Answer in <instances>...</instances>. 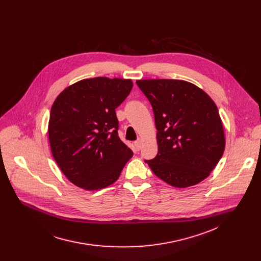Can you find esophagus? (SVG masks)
Returning a JSON list of instances; mask_svg holds the SVG:
<instances>
[{"mask_svg":"<svg viewBox=\"0 0 261 261\" xmlns=\"http://www.w3.org/2000/svg\"><path fill=\"white\" fill-rule=\"evenodd\" d=\"M142 145H143V141L142 140H138V141L135 142V147H136V149H138V150L141 149Z\"/></svg>","mask_w":261,"mask_h":261,"instance_id":"esophagus-1","label":"esophagus"}]
</instances>
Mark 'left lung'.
<instances>
[{
    "mask_svg": "<svg viewBox=\"0 0 261 261\" xmlns=\"http://www.w3.org/2000/svg\"><path fill=\"white\" fill-rule=\"evenodd\" d=\"M158 129V154L146 161L153 174L177 188L194 186L215 169L225 149L218 109L200 87L179 79H141Z\"/></svg>",
    "mask_w": 261,
    "mask_h": 261,
    "instance_id": "obj_1",
    "label": "left lung"
}]
</instances>
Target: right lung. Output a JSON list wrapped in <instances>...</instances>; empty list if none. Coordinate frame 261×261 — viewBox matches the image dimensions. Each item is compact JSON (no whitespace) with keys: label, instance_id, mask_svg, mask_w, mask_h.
Instances as JSON below:
<instances>
[{"label":"right lung","instance_id":"add662e5","mask_svg":"<svg viewBox=\"0 0 261 261\" xmlns=\"http://www.w3.org/2000/svg\"><path fill=\"white\" fill-rule=\"evenodd\" d=\"M132 79L94 77L67 86L54 100L48 123L53 158L75 186H111L133 151L117 135L115 109L133 88Z\"/></svg>","mask_w":261,"mask_h":261}]
</instances>
